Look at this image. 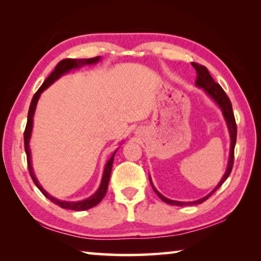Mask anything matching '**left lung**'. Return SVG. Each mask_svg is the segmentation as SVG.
I'll use <instances>...</instances> for the list:
<instances>
[{"label":"left lung","instance_id":"1","mask_svg":"<svg viewBox=\"0 0 261 261\" xmlns=\"http://www.w3.org/2000/svg\"><path fill=\"white\" fill-rule=\"evenodd\" d=\"M192 67L196 69V72H197V79H196V85L198 87L202 88L206 92V94L210 96V98L214 101V102L219 106L221 112H222V115L224 117V120H226L227 123V126H228V131H229V135H230V152H229V160H228V166H227V170H226V174L223 175L222 179L220 180L219 184L216 185V187L212 190V191L205 196L204 198H201V199H198V200H194V201H176V200H171V199H168L165 196H162V194L158 191V190L154 188V185L152 183V179H151V176H149V182L152 184V188L154 190V192H155L159 198H160L161 200H163L167 204L169 205H175V206H187V205H197V204H201V202H204L206 199H208V198L213 194L216 190H218L221 185L223 184L224 180L228 178V176L230 175L231 173V169H232V165H233V149H235V145H236V137H237V126H236V122H235V117H233V113H232V106L230 100L226 94V92L222 90V87H221L218 83L214 82V79L212 78V76L208 72V70H207L206 67L204 65H200L198 63H191Z\"/></svg>","mask_w":261,"mask_h":261}]
</instances>
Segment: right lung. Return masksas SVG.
<instances>
[{"mask_svg":"<svg viewBox=\"0 0 261 261\" xmlns=\"http://www.w3.org/2000/svg\"><path fill=\"white\" fill-rule=\"evenodd\" d=\"M101 60L100 56L93 57V59H65L62 60L59 64L55 67V70L53 71L49 76L47 77V79L43 82L40 88L37 91V93L33 95V99L31 101L30 105V109H29V115H28V124H26L25 127V132H24V145H25V152H26V156H28V167H29V171L31 177H32L34 184L37 185L38 189L42 192L43 196L48 198L50 201L54 202L57 206L62 207V208L65 210H72V211H85V210H90L92 207H94L99 204V202L103 199L106 192H107L108 189V183H109V178H110V173H112V168H113V162H114V156L116 154L117 149L113 153L112 158L109 159L108 162L106 163L105 169H103V175H102V179H101L100 187L96 190L95 193L92 194L91 197H88L87 199H84L81 201H64V200H60L57 198L50 196L45 189L41 187V184L39 183V180L37 179L33 171V167H32V158H31V149H30V139H31V135H32V129H33V116L35 113V108H37V103L38 100L40 98L41 93L45 90H47L53 83L57 81L60 77L63 76V74L68 73L70 70L72 69H78L83 67V65H90V64H95Z\"/></svg>","mask_w":261,"mask_h":261,"instance_id":"add662e5","label":"right lung"}]
</instances>
